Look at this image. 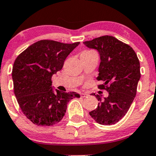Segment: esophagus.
<instances>
[{
	"label": "esophagus",
	"mask_w": 156,
	"mask_h": 156,
	"mask_svg": "<svg viewBox=\"0 0 156 156\" xmlns=\"http://www.w3.org/2000/svg\"><path fill=\"white\" fill-rule=\"evenodd\" d=\"M88 95H89V94L87 92H83V93H81V94H80L81 98H86V97H87Z\"/></svg>",
	"instance_id": "34e87169"
}]
</instances>
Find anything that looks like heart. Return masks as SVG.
<instances>
[{
    "label": "heart",
    "mask_w": 156,
    "mask_h": 156,
    "mask_svg": "<svg viewBox=\"0 0 156 156\" xmlns=\"http://www.w3.org/2000/svg\"><path fill=\"white\" fill-rule=\"evenodd\" d=\"M84 52H89V51H84Z\"/></svg>",
    "instance_id": "obj_1"
}]
</instances>
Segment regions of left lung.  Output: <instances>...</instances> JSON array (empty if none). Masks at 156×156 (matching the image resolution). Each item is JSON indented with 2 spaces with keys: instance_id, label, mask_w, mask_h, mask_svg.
I'll return each mask as SVG.
<instances>
[{
  "instance_id": "obj_1",
  "label": "left lung",
  "mask_w": 156,
  "mask_h": 156,
  "mask_svg": "<svg viewBox=\"0 0 156 156\" xmlns=\"http://www.w3.org/2000/svg\"><path fill=\"white\" fill-rule=\"evenodd\" d=\"M83 44L99 52L101 64L97 80L103 83L98 85V89L108 92L103 100L92 94L99 103L89 114L101 125L115 124L125 117L136 94L141 77L139 58L130 45L112 36H103Z\"/></svg>"
}]
</instances>
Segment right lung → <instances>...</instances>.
<instances>
[{
	"label": "right lung",
	"mask_w": 156,
	"mask_h": 156,
	"mask_svg": "<svg viewBox=\"0 0 156 156\" xmlns=\"http://www.w3.org/2000/svg\"><path fill=\"white\" fill-rule=\"evenodd\" d=\"M79 42L38 41L16 58L12 68L14 92L25 116L38 126H51L62 120L68 102L80 98L76 92L53 91L52 76L62 69L68 55Z\"/></svg>",
	"instance_id": "obj_1"
}]
</instances>
